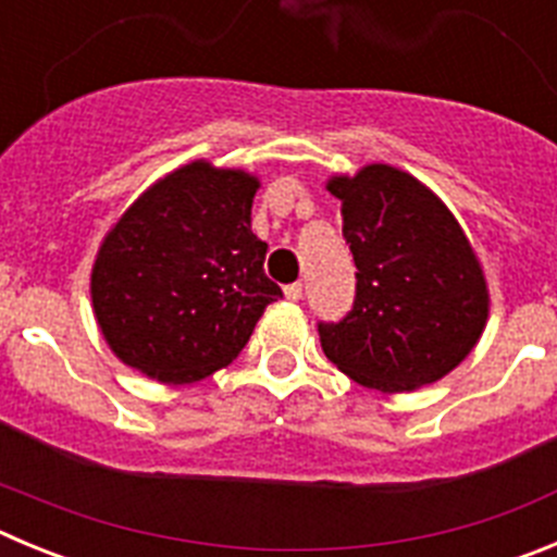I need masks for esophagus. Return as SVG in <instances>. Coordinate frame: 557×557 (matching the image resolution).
Masks as SVG:
<instances>
[{"mask_svg":"<svg viewBox=\"0 0 557 557\" xmlns=\"http://www.w3.org/2000/svg\"><path fill=\"white\" fill-rule=\"evenodd\" d=\"M301 295H304L301 284H287V287H284V298H287V301H301Z\"/></svg>","mask_w":557,"mask_h":557,"instance_id":"34e87169","label":"esophagus"}]
</instances>
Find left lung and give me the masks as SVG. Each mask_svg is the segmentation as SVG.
Instances as JSON below:
<instances>
[{"instance_id":"1","label":"left lung","mask_w":557,"mask_h":557,"mask_svg":"<svg viewBox=\"0 0 557 557\" xmlns=\"http://www.w3.org/2000/svg\"><path fill=\"white\" fill-rule=\"evenodd\" d=\"M357 298L318 326L323 354L357 385L412 393L455 371L480 343L491 293L480 256L449 206L393 164L334 172Z\"/></svg>"}]
</instances>
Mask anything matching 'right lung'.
Listing matches in <instances>:
<instances>
[{"label":"right lung","mask_w":557,"mask_h":557,"mask_svg":"<svg viewBox=\"0 0 557 557\" xmlns=\"http://www.w3.org/2000/svg\"><path fill=\"white\" fill-rule=\"evenodd\" d=\"M253 172L195 159L147 186L106 231L91 309L113 357L161 385H189L239 357L282 289L250 231Z\"/></svg>","instance_id":"obj_1"}]
</instances>
